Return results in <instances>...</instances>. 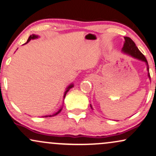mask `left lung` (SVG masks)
Returning <instances> with one entry per match:
<instances>
[{
  "mask_svg": "<svg viewBox=\"0 0 156 156\" xmlns=\"http://www.w3.org/2000/svg\"><path fill=\"white\" fill-rule=\"evenodd\" d=\"M125 41H124V44H123V46L122 48V51H123L124 53H126L129 54L130 56H132L134 58H136V59H138L140 60H142V61L144 62L147 65V71H149V67H148V64H147V61L146 59V58L141 53L140 50L138 49V48L136 47V44H134V42L133 41L130 37H124ZM148 77L151 78V76H150V73H148ZM91 109H92V107H91Z\"/></svg>",
  "mask_w": 156,
  "mask_h": 156,
  "instance_id": "1",
  "label": "left lung"
}]
</instances>
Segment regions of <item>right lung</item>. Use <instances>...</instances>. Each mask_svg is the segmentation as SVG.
Instances as JSON below:
<instances>
[{
	"label": "right lung",
	"instance_id": "add662e5",
	"mask_svg": "<svg viewBox=\"0 0 156 156\" xmlns=\"http://www.w3.org/2000/svg\"><path fill=\"white\" fill-rule=\"evenodd\" d=\"M37 37H38V36H37V35H30V36L29 37V38H28V40H27V43H26V44H27V43L28 42H29V41H30V40H32V39H35V38H37ZM73 84H70V86H68V87H67V89H66V91H65V94H64V99H65V96H66V94L67 93V91H69V90H70V89H71V88H73ZM61 110H62V108L61 109H60V110H59V111H58V112H56V113H54V115H46V116H44V117H48V116H49V117H51V116H54V115H57V114L58 113H59V112H61Z\"/></svg>",
	"mask_w": 156,
	"mask_h": 156
}]
</instances>
